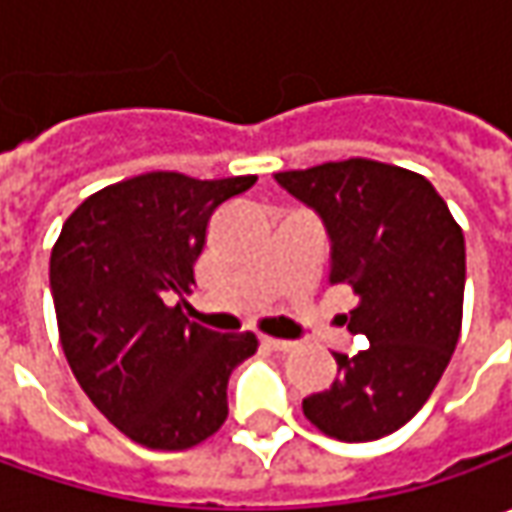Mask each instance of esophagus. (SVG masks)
Masks as SVG:
<instances>
[{"label":"esophagus","mask_w":512,"mask_h":512,"mask_svg":"<svg viewBox=\"0 0 512 512\" xmlns=\"http://www.w3.org/2000/svg\"><path fill=\"white\" fill-rule=\"evenodd\" d=\"M262 344L267 350H276V353H290L296 342H287V339H273V336H262Z\"/></svg>","instance_id":"1"}]
</instances>
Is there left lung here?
I'll use <instances>...</instances> for the list:
<instances>
[{
    "label": "left lung",
    "instance_id": "8db88e82",
    "mask_svg": "<svg viewBox=\"0 0 512 512\" xmlns=\"http://www.w3.org/2000/svg\"><path fill=\"white\" fill-rule=\"evenodd\" d=\"M313 207L330 236V285L359 305L347 330L364 336L339 376L302 402L307 422L339 442H373L407 424L442 379L464 302V233L436 187L413 170L373 159L276 173Z\"/></svg>",
    "mask_w": 512,
    "mask_h": 512
}]
</instances>
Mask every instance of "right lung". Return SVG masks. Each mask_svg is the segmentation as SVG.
I'll return each mask as SVG.
<instances>
[{
    "label": "right lung",
    "mask_w": 512,
    "mask_h": 512,
    "mask_svg": "<svg viewBox=\"0 0 512 512\" xmlns=\"http://www.w3.org/2000/svg\"><path fill=\"white\" fill-rule=\"evenodd\" d=\"M256 176L153 170L76 207L50 253V290L70 370L96 410L150 450H187L227 419V379L253 333L190 322L182 299L207 222ZM179 298L176 306H170Z\"/></svg>",
    "instance_id": "obj_1"
}]
</instances>
